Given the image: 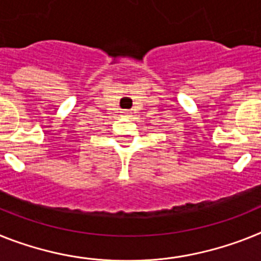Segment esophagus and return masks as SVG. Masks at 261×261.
<instances>
[{
    "mask_svg": "<svg viewBox=\"0 0 261 261\" xmlns=\"http://www.w3.org/2000/svg\"><path fill=\"white\" fill-rule=\"evenodd\" d=\"M122 115H123V117H128V115H130V111L123 110V111H122Z\"/></svg>",
    "mask_w": 261,
    "mask_h": 261,
    "instance_id": "obj_1",
    "label": "esophagus"
}]
</instances>
